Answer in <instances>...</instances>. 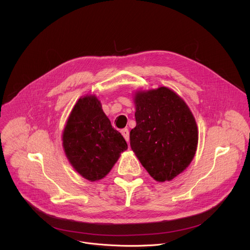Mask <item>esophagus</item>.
Returning a JSON list of instances; mask_svg holds the SVG:
<instances>
[{"mask_svg":"<svg viewBox=\"0 0 250 250\" xmlns=\"http://www.w3.org/2000/svg\"><path fill=\"white\" fill-rule=\"evenodd\" d=\"M122 135L124 136V138L125 139L126 142L129 141V133H128V129L127 128H124L122 129Z\"/></svg>","mask_w":250,"mask_h":250,"instance_id":"obj_1","label":"esophagus"}]
</instances>
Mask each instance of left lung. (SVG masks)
Returning a JSON list of instances; mask_svg holds the SVG:
<instances>
[{
  "label": "left lung",
  "mask_w": 250,
  "mask_h": 250,
  "mask_svg": "<svg viewBox=\"0 0 250 250\" xmlns=\"http://www.w3.org/2000/svg\"><path fill=\"white\" fill-rule=\"evenodd\" d=\"M135 104L137 125L129 133L130 147L155 180H172L194 157L199 140L194 117L167 87L137 92Z\"/></svg>",
  "instance_id": "left-lung-1"
}]
</instances>
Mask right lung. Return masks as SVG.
I'll list each match as a JSON object with an SVG mask.
<instances>
[{
  "instance_id": "add662e5",
  "label": "right lung",
  "mask_w": 250,
  "mask_h": 250,
  "mask_svg": "<svg viewBox=\"0 0 250 250\" xmlns=\"http://www.w3.org/2000/svg\"><path fill=\"white\" fill-rule=\"evenodd\" d=\"M62 146L76 171L90 181L102 179L127 149L94 95L76 103L63 129Z\"/></svg>"
}]
</instances>
